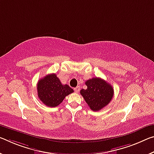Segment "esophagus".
Masks as SVG:
<instances>
[{"label": "esophagus", "instance_id": "1", "mask_svg": "<svg viewBox=\"0 0 154 154\" xmlns=\"http://www.w3.org/2000/svg\"><path fill=\"white\" fill-rule=\"evenodd\" d=\"M79 90H80V88L78 86V87H76V88H74V90H75V92H76V93H78V92H79Z\"/></svg>", "mask_w": 154, "mask_h": 154}]
</instances>
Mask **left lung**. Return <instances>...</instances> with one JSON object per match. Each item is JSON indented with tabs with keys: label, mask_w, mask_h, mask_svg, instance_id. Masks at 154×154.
I'll use <instances>...</instances> for the list:
<instances>
[{
	"label": "left lung",
	"mask_w": 154,
	"mask_h": 154,
	"mask_svg": "<svg viewBox=\"0 0 154 154\" xmlns=\"http://www.w3.org/2000/svg\"><path fill=\"white\" fill-rule=\"evenodd\" d=\"M87 88L82 89L81 94L92 111H99L108 105L114 96V89L110 84L99 77H94L86 82Z\"/></svg>",
	"instance_id": "1"
}]
</instances>
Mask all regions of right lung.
I'll use <instances>...</instances> for the list:
<instances>
[{"instance_id":"obj_1","label":"right lung","mask_w":154,"mask_h":154,"mask_svg":"<svg viewBox=\"0 0 154 154\" xmlns=\"http://www.w3.org/2000/svg\"><path fill=\"white\" fill-rule=\"evenodd\" d=\"M38 98L48 107L54 108L62 103L73 90L67 84L63 85L55 73L47 75L37 84Z\"/></svg>"}]
</instances>
